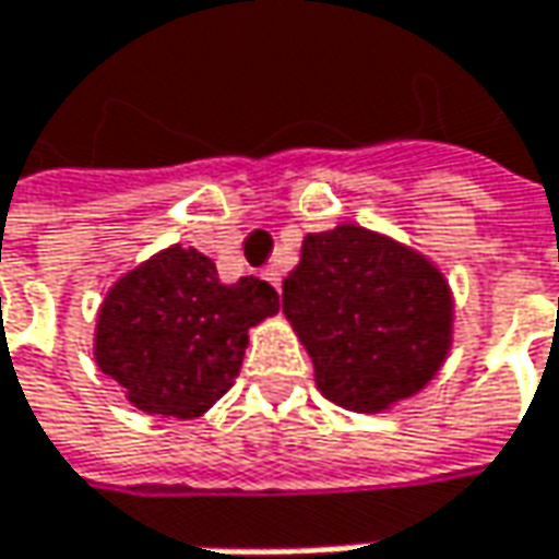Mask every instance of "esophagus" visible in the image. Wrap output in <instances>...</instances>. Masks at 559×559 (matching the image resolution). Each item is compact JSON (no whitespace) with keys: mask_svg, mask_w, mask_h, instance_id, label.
<instances>
[{"mask_svg":"<svg viewBox=\"0 0 559 559\" xmlns=\"http://www.w3.org/2000/svg\"><path fill=\"white\" fill-rule=\"evenodd\" d=\"M264 280L270 283V286H273V289H276V293H280V286H283V273H280L276 266H266Z\"/></svg>","mask_w":559,"mask_h":559,"instance_id":"obj_1","label":"esophagus"}]
</instances>
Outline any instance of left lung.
I'll list each match as a JSON object with an SVG mask.
<instances>
[{
    "label": "left lung",
    "instance_id": "8db88e82",
    "mask_svg": "<svg viewBox=\"0 0 559 559\" xmlns=\"http://www.w3.org/2000/svg\"><path fill=\"white\" fill-rule=\"evenodd\" d=\"M453 308L428 254L358 223L308 233L283 283V314L314 361L318 390L361 415L431 383L453 349Z\"/></svg>",
    "mask_w": 559,
    "mask_h": 559
}]
</instances>
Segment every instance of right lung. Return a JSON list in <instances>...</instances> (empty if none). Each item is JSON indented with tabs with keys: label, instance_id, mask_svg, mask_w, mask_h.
<instances>
[{
	"label": "right lung",
	"instance_id": "obj_1",
	"mask_svg": "<svg viewBox=\"0 0 559 559\" xmlns=\"http://www.w3.org/2000/svg\"><path fill=\"white\" fill-rule=\"evenodd\" d=\"M276 311L280 295L270 283H223L207 254L169 245L109 286L94 326V358L134 408L201 418L236 383L248 330Z\"/></svg>",
	"mask_w": 559,
	"mask_h": 559
}]
</instances>
